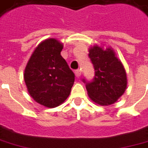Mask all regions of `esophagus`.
I'll use <instances>...</instances> for the list:
<instances>
[{"label": "esophagus", "instance_id": "1", "mask_svg": "<svg viewBox=\"0 0 148 148\" xmlns=\"http://www.w3.org/2000/svg\"><path fill=\"white\" fill-rule=\"evenodd\" d=\"M75 75H76V76L78 78V77H80L81 75V70H79V69H77V70H76L75 71Z\"/></svg>", "mask_w": 148, "mask_h": 148}]
</instances>
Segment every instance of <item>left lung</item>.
<instances>
[{
  "label": "left lung",
  "mask_w": 148,
  "mask_h": 148,
  "mask_svg": "<svg viewBox=\"0 0 148 148\" xmlns=\"http://www.w3.org/2000/svg\"><path fill=\"white\" fill-rule=\"evenodd\" d=\"M89 57L95 69L91 81L84 78L90 98L96 103L108 106L114 103L124 94L127 86L125 70L111 48L104 50L95 45L89 50Z\"/></svg>",
  "instance_id": "left-lung-1"
}]
</instances>
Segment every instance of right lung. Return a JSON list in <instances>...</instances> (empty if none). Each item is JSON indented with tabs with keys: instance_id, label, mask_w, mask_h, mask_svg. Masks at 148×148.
<instances>
[{
	"instance_id": "right-lung-1",
	"label": "right lung",
	"mask_w": 148,
	"mask_h": 148,
	"mask_svg": "<svg viewBox=\"0 0 148 148\" xmlns=\"http://www.w3.org/2000/svg\"><path fill=\"white\" fill-rule=\"evenodd\" d=\"M62 45L53 38L38 45L24 71V81L32 99L46 108H56L70 95L75 74L61 56Z\"/></svg>"
}]
</instances>
